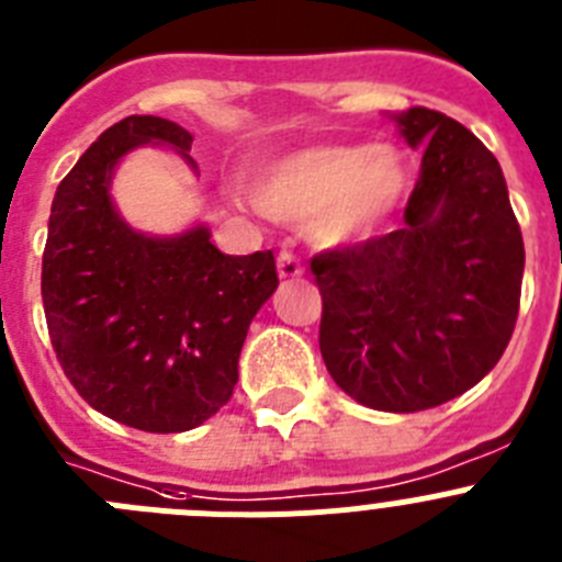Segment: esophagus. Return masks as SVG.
Returning a JSON list of instances; mask_svg holds the SVG:
<instances>
[{
    "label": "esophagus",
    "mask_w": 562,
    "mask_h": 562,
    "mask_svg": "<svg viewBox=\"0 0 562 562\" xmlns=\"http://www.w3.org/2000/svg\"><path fill=\"white\" fill-rule=\"evenodd\" d=\"M278 276L281 278H297L304 276V261L290 250L278 252Z\"/></svg>",
    "instance_id": "34e87169"
}]
</instances>
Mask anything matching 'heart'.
Instances as JSON below:
<instances>
[{
  "label": "heart",
  "instance_id": "1",
  "mask_svg": "<svg viewBox=\"0 0 562 562\" xmlns=\"http://www.w3.org/2000/svg\"><path fill=\"white\" fill-rule=\"evenodd\" d=\"M408 182V168L394 148L329 146L301 148L256 173L250 193L258 211L278 222H310L324 245L369 238L385 222Z\"/></svg>",
  "mask_w": 562,
  "mask_h": 562
}]
</instances>
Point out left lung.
Instances as JSON below:
<instances>
[{
    "mask_svg": "<svg viewBox=\"0 0 562 562\" xmlns=\"http://www.w3.org/2000/svg\"><path fill=\"white\" fill-rule=\"evenodd\" d=\"M422 151L405 227L317 252L321 355L374 411L414 414L484 380L515 331L524 236L493 151L436 109L389 114Z\"/></svg>",
    "mask_w": 562,
    "mask_h": 562,
    "instance_id": "8db88e82",
    "label": "left lung"
}]
</instances>
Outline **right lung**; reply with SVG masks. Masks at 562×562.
<instances>
[{"mask_svg": "<svg viewBox=\"0 0 562 562\" xmlns=\"http://www.w3.org/2000/svg\"><path fill=\"white\" fill-rule=\"evenodd\" d=\"M191 151L154 114L109 126L56 191L42 258L47 331L64 374L95 411L146 434H182L233 396L250 321L276 292L272 250L225 256L205 227L134 233L114 213L112 168L140 143Z\"/></svg>", "mask_w": 562, "mask_h": 562, "instance_id": "obj_1", "label": "right lung"}]
</instances>
